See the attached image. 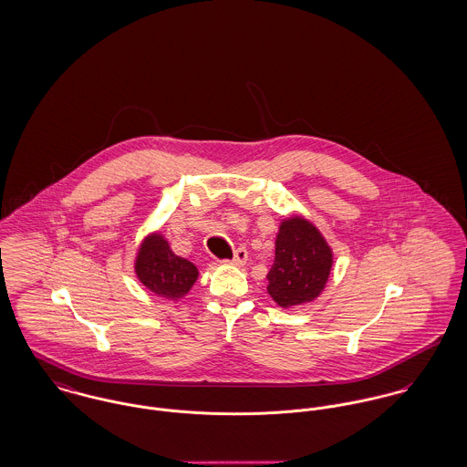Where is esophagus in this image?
Here are the masks:
<instances>
[{
  "label": "esophagus",
  "instance_id": "1",
  "mask_svg": "<svg viewBox=\"0 0 467 467\" xmlns=\"http://www.w3.org/2000/svg\"><path fill=\"white\" fill-rule=\"evenodd\" d=\"M247 257H249L247 251L240 247V249H236V251H234V255L229 259V263H231V265H234V266H242V265H245V263H247Z\"/></svg>",
  "mask_w": 467,
  "mask_h": 467
}]
</instances>
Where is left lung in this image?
I'll use <instances>...</instances> for the list:
<instances>
[{"label": "left lung", "mask_w": 467, "mask_h": 467, "mask_svg": "<svg viewBox=\"0 0 467 467\" xmlns=\"http://www.w3.org/2000/svg\"><path fill=\"white\" fill-rule=\"evenodd\" d=\"M332 261L322 233L304 216H287L279 225L266 289L285 309L313 302L328 281Z\"/></svg>", "instance_id": "1"}]
</instances>
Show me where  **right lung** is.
<instances>
[{
    "mask_svg": "<svg viewBox=\"0 0 467 467\" xmlns=\"http://www.w3.org/2000/svg\"><path fill=\"white\" fill-rule=\"evenodd\" d=\"M135 274L149 291L167 300L182 298L199 277L197 266L176 255L161 233L145 236L135 259Z\"/></svg>",
    "mask_w": 467,
    "mask_h": 467,
    "instance_id": "right-lung-1",
    "label": "right lung"
}]
</instances>
